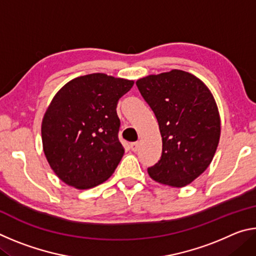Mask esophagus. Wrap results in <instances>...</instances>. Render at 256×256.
<instances>
[{
    "instance_id": "34e87169",
    "label": "esophagus",
    "mask_w": 256,
    "mask_h": 256,
    "mask_svg": "<svg viewBox=\"0 0 256 256\" xmlns=\"http://www.w3.org/2000/svg\"><path fill=\"white\" fill-rule=\"evenodd\" d=\"M131 149H132V151H134V152H136V151H138V142H133V144H131Z\"/></svg>"
}]
</instances>
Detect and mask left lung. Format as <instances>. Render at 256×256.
Wrapping results in <instances>:
<instances>
[{
	"label": "left lung",
	"instance_id": "1",
	"mask_svg": "<svg viewBox=\"0 0 256 256\" xmlns=\"http://www.w3.org/2000/svg\"><path fill=\"white\" fill-rule=\"evenodd\" d=\"M158 120L162 158L148 172L172 188L196 180L209 167L220 138V115L214 94L192 73L172 70L136 81Z\"/></svg>",
	"mask_w": 256,
	"mask_h": 256
}]
</instances>
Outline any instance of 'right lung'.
<instances>
[{
	"label": "right lung",
	"mask_w": 256,
	"mask_h": 256,
	"mask_svg": "<svg viewBox=\"0 0 256 256\" xmlns=\"http://www.w3.org/2000/svg\"><path fill=\"white\" fill-rule=\"evenodd\" d=\"M133 80L92 73L72 79L52 99L42 122V150L58 178L88 190L112 176L124 154L118 99Z\"/></svg>",
	"instance_id": "1"
}]
</instances>
